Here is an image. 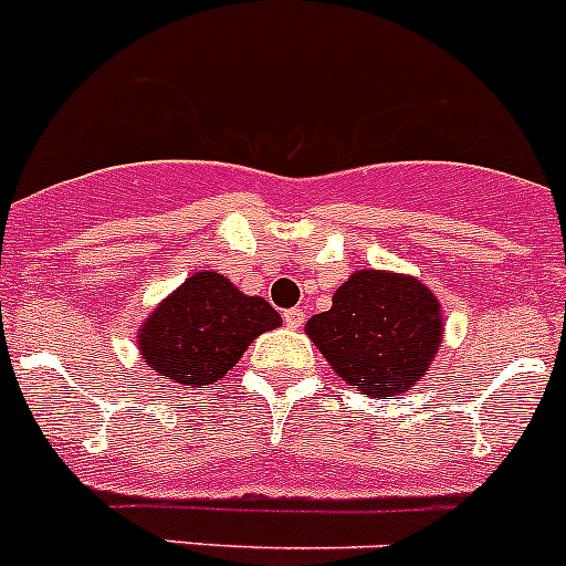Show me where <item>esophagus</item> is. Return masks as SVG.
I'll list each match as a JSON object with an SVG mask.
<instances>
[{
  "label": "esophagus",
  "instance_id": "obj_1",
  "mask_svg": "<svg viewBox=\"0 0 566 566\" xmlns=\"http://www.w3.org/2000/svg\"><path fill=\"white\" fill-rule=\"evenodd\" d=\"M283 319H286L289 327H294V331H297V327H303V322H305V311L303 308H289L286 314H283Z\"/></svg>",
  "mask_w": 566,
  "mask_h": 566
}]
</instances>
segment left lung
Masks as SVG:
<instances>
[{
    "label": "left lung",
    "instance_id": "1",
    "mask_svg": "<svg viewBox=\"0 0 566 566\" xmlns=\"http://www.w3.org/2000/svg\"><path fill=\"white\" fill-rule=\"evenodd\" d=\"M305 336L344 384L360 395L391 400L428 375L444 319L422 280L358 269L336 289L331 311L311 316Z\"/></svg>",
    "mask_w": 566,
    "mask_h": 566
}]
</instances>
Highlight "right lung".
I'll use <instances>...</instances> for the list:
<instances>
[{"mask_svg":"<svg viewBox=\"0 0 566 566\" xmlns=\"http://www.w3.org/2000/svg\"><path fill=\"white\" fill-rule=\"evenodd\" d=\"M280 322L263 297H250L224 274L199 269L155 305L138 327L136 342L149 369L186 389H206Z\"/></svg>","mask_w":566,"mask_h":566,"instance_id":"add662e5","label":"right lung"}]
</instances>
